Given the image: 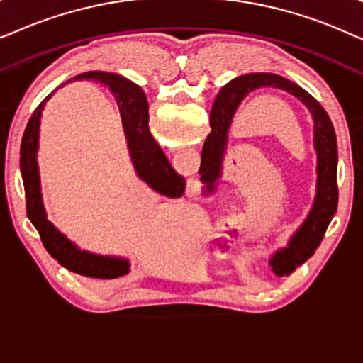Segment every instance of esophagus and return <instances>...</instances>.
Listing matches in <instances>:
<instances>
[{"label":"esophagus","mask_w":363,"mask_h":363,"mask_svg":"<svg viewBox=\"0 0 363 363\" xmlns=\"http://www.w3.org/2000/svg\"><path fill=\"white\" fill-rule=\"evenodd\" d=\"M195 188H196V182H193V191H195Z\"/></svg>","instance_id":"1"}]
</instances>
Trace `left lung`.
Returning a JSON list of instances; mask_svg holds the SVG:
<instances>
[{"label":"left lung","mask_w":363,"mask_h":363,"mask_svg":"<svg viewBox=\"0 0 363 363\" xmlns=\"http://www.w3.org/2000/svg\"><path fill=\"white\" fill-rule=\"evenodd\" d=\"M259 89H279V91L297 97L311 112L312 122H314V150L317 155L314 203H312L306 220L289 238L287 245L276 250L274 255L269 257V266L274 271V274L287 276L314 255L325 235L327 226L337 211V201H339L337 158L339 155H337L334 127H332V122L324 107L304 89L287 81L286 77L277 76V74L252 72L235 77L221 89L215 104H213L210 116L211 133L206 137L205 145H203L200 180L205 183L208 190L215 188L213 185L221 175L223 158H225L228 147V133H230L235 113L242 101L251 92L259 91Z\"/></svg>","instance_id":"obj_1"}]
</instances>
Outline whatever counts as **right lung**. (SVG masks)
<instances>
[{
    "label": "right lung",
    "mask_w": 363,
    "mask_h": 363,
    "mask_svg": "<svg viewBox=\"0 0 363 363\" xmlns=\"http://www.w3.org/2000/svg\"><path fill=\"white\" fill-rule=\"evenodd\" d=\"M92 81L108 87L121 111L123 132H125L128 153L137 177L162 195L178 198L185 193V178L173 170L170 162L155 138L148 130V102L145 92L137 84L123 76L104 71H89L79 74L71 81ZM69 81V82H71ZM52 94L44 99L29 118L21 140V167L24 193H26L28 218L36 228L44 247L49 255L66 269L81 276L97 279H116L130 271V262L125 257L102 256L77 247L67 236H64L51 221L44 210L41 178H39L38 150H39V125L46 102Z\"/></svg>",
    "instance_id": "add662e5"
}]
</instances>
